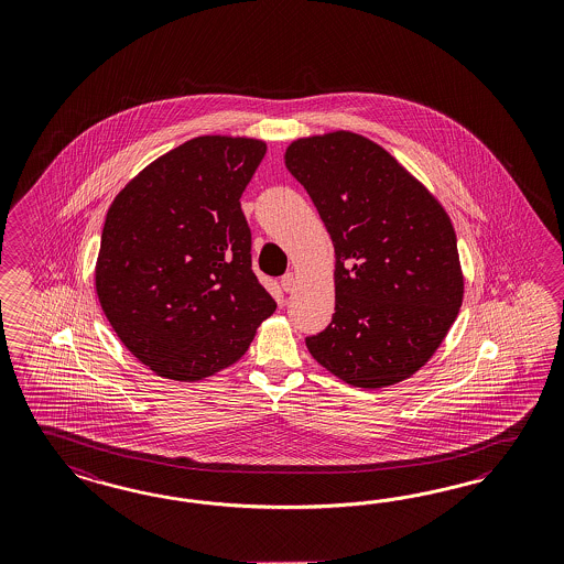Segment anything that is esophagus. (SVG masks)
<instances>
[{
	"instance_id": "esophagus-1",
	"label": "esophagus",
	"mask_w": 564,
	"mask_h": 564,
	"mask_svg": "<svg viewBox=\"0 0 564 564\" xmlns=\"http://www.w3.org/2000/svg\"><path fill=\"white\" fill-rule=\"evenodd\" d=\"M280 284H282V289L286 290V292H292V290L296 289V274L289 272V274L282 275Z\"/></svg>"
}]
</instances>
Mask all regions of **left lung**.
<instances>
[{
    "label": "left lung",
    "mask_w": 564,
    "mask_h": 564,
    "mask_svg": "<svg viewBox=\"0 0 564 564\" xmlns=\"http://www.w3.org/2000/svg\"><path fill=\"white\" fill-rule=\"evenodd\" d=\"M284 162L336 251V313L306 338L308 352L348 386L412 377L464 301L449 214L386 148L352 131L299 138Z\"/></svg>",
    "instance_id": "left-lung-1"
}]
</instances>
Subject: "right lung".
<instances>
[{"label":"right lung","instance_id":"right-lung-1","mask_svg":"<svg viewBox=\"0 0 564 564\" xmlns=\"http://www.w3.org/2000/svg\"><path fill=\"white\" fill-rule=\"evenodd\" d=\"M268 145L199 135L115 195L98 251V303L159 377L199 381L235 365L275 311L251 270L241 195Z\"/></svg>","mask_w":564,"mask_h":564}]
</instances>
